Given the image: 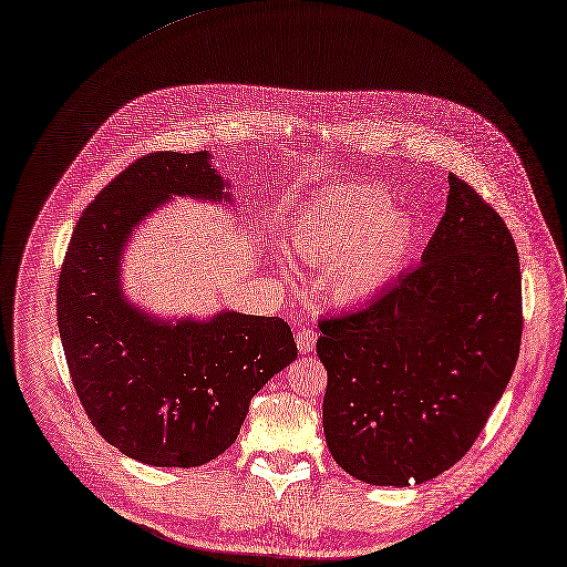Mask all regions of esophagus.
<instances>
[{
    "label": "esophagus",
    "mask_w": 567,
    "mask_h": 567,
    "mask_svg": "<svg viewBox=\"0 0 567 567\" xmlns=\"http://www.w3.org/2000/svg\"><path fill=\"white\" fill-rule=\"evenodd\" d=\"M317 339H319V334L315 332V330H310V328H301L299 332H297V348H299V352H312L315 350V346H317Z\"/></svg>",
    "instance_id": "1"
}]
</instances>
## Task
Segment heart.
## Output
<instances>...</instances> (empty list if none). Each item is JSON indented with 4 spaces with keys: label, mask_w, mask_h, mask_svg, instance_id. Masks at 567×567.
Segmentation results:
<instances>
[{
    "label": "heart",
    "mask_w": 567,
    "mask_h": 567,
    "mask_svg": "<svg viewBox=\"0 0 567 567\" xmlns=\"http://www.w3.org/2000/svg\"><path fill=\"white\" fill-rule=\"evenodd\" d=\"M415 241L413 219L384 190L343 187L321 195L295 224L290 244L326 267V288L339 303H365L404 268Z\"/></svg>",
    "instance_id": "b5f03b06"
}]
</instances>
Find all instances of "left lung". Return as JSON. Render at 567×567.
<instances>
[{
  "label": "left lung",
  "mask_w": 567,
  "mask_h": 567,
  "mask_svg": "<svg viewBox=\"0 0 567 567\" xmlns=\"http://www.w3.org/2000/svg\"><path fill=\"white\" fill-rule=\"evenodd\" d=\"M522 272L499 213L449 174L422 264L377 299L319 321L326 442L374 486H409L460 462L513 377Z\"/></svg>",
  "instance_id": "8db88e82"
}]
</instances>
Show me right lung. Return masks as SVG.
<instances>
[{"label": "right lung", "mask_w": 567, "mask_h": 567, "mask_svg": "<svg viewBox=\"0 0 567 567\" xmlns=\"http://www.w3.org/2000/svg\"><path fill=\"white\" fill-rule=\"evenodd\" d=\"M206 152L132 163L79 217L56 288V321L76 395L94 429L152 466H202L241 429L250 398L297 359L279 317L221 312L206 323L156 321L121 295L132 228L190 195L230 197Z\"/></svg>", "instance_id": "right-lung-1"}]
</instances>
